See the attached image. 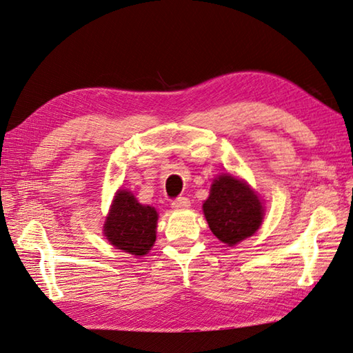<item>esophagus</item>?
I'll return each mask as SVG.
<instances>
[{"label": "esophagus", "instance_id": "34e87169", "mask_svg": "<svg viewBox=\"0 0 353 353\" xmlns=\"http://www.w3.org/2000/svg\"><path fill=\"white\" fill-rule=\"evenodd\" d=\"M190 207V201L189 198H178L174 202H172V208L176 210V211H181V210H187Z\"/></svg>", "mask_w": 353, "mask_h": 353}]
</instances>
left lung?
Returning a JSON list of instances; mask_svg holds the SVG:
<instances>
[{"label": "left lung", "mask_w": 353, "mask_h": 353, "mask_svg": "<svg viewBox=\"0 0 353 353\" xmlns=\"http://www.w3.org/2000/svg\"><path fill=\"white\" fill-rule=\"evenodd\" d=\"M211 232L228 246H236L258 231L264 207L243 179L222 174L213 179L210 196L202 205Z\"/></svg>", "instance_id": "1"}]
</instances>
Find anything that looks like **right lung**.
<instances>
[{
	"instance_id": "1",
	"label": "right lung",
	"mask_w": 353,
	"mask_h": 353,
	"mask_svg": "<svg viewBox=\"0 0 353 353\" xmlns=\"http://www.w3.org/2000/svg\"><path fill=\"white\" fill-rule=\"evenodd\" d=\"M157 221L159 213L154 207L142 205L131 192L119 189L105 217L103 231L116 249L142 256L154 246Z\"/></svg>"
}]
</instances>
